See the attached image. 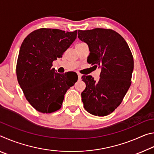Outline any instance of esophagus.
Here are the masks:
<instances>
[{"mask_svg":"<svg viewBox=\"0 0 154 154\" xmlns=\"http://www.w3.org/2000/svg\"><path fill=\"white\" fill-rule=\"evenodd\" d=\"M78 79H82V75L79 74V73H78Z\"/></svg>","mask_w":154,"mask_h":154,"instance_id":"esophagus-1","label":"esophagus"}]
</instances>
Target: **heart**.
<instances>
[{
  "mask_svg": "<svg viewBox=\"0 0 154 154\" xmlns=\"http://www.w3.org/2000/svg\"><path fill=\"white\" fill-rule=\"evenodd\" d=\"M82 43H78L77 45H79V44H82Z\"/></svg>",
  "mask_w": 154,
  "mask_h": 154,
  "instance_id": "b5f03b06",
  "label": "heart"
}]
</instances>
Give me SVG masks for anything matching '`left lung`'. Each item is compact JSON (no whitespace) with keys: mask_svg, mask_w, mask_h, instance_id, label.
I'll return each instance as SVG.
<instances>
[{"mask_svg":"<svg viewBox=\"0 0 154 154\" xmlns=\"http://www.w3.org/2000/svg\"><path fill=\"white\" fill-rule=\"evenodd\" d=\"M78 38L89 47L87 62L101 67L98 81L90 75L82 77L86 85L82 93L83 107L94 116H106L120 105L131 85L132 52L124 38L111 29L78 30Z\"/></svg>","mask_w":154,"mask_h":154,"instance_id":"8db88e82","label":"left lung"}]
</instances>
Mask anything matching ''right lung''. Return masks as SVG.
<instances>
[{
	"label": "right lung",
	"mask_w": 154,
	"mask_h": 154,
	"mask_svg": "<svg viewBox=\"0 0 154 154\" xmlns=\"http://www.w3.org/2000/svg\"><path fill=\"white\" fill-rule=\"evenodd\" d=\"M77 38V30L39 28L24 38L16 64L18 83L26 100L36 111L51 113L59 110L64 94L78 77L58 73L52 62L62 58Z\"/></svg>",
	"instance_id": "right-lung-1"
}]
</instances>
